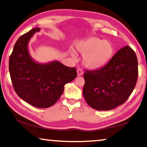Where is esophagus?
<instances>
[{
  "instance_id": "34e87169",
  "label": "esophagus",
  "mask_w": 147,
  "mask_h": 147,
  "mask_svg": "<svg viewBox=\"0 0 147 147\" xmlns=\"http://www.w3.org/2000/svg\"><path fill=\"white\" fill-rule=\"evenodd\" d=\"M83 74V71L82 70L80 69V68H78L77 69V75L78 76H82Z\"/></svg>"
}]
</instances>
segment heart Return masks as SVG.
Instances as JSON below:
<instances>
[{
  "mask_svg": "<svg viewBox=\"0 0 147 147\" xmlns=\"http://www.w3.org/2000/svg\"><path fill=\"white\" fill-rule=\"evenodd\" d=\"M76 49L83 55V65L91 71H98L106 67L115 52L112 43L96 37L78 41L76 43Z\"/></svg>",
  "mask_w": 147,
  "mask_h": 147,
  "instance_id": "heart-1",
  "label": "heart"
}]
</instances>
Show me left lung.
Instances as JSON below:
<instances>
[{
	"mask_svg": "<svg viewBox=\"0 0 147 147\" xmlns=\"http://www.w3.org/2000/svg\"><path fill=\"white\" fill-rule=\"evenodd\" d=\"M138 77V61L129 46L119 49L106 67L84 74L83 96L91 108L111 110L128 99Z\"/></svg>",
	"mask_w": 147,
	"mask_h": 147,
	"instance_id": "left-lung-1",
	"label": "left lung"
}]
</instances>
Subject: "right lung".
Masks as SVG:
<instances>
[{
    "mask_svg": "<svg viewBox=\"0 0 147 147\" xmlns=\"http://www.w3.org/2000/svg\"><path fill=\"white\" fill-rule=\"evenodd\" d=\"M36 28L20 37L9 59V71L12 85L20 98L39 108L52 106L59 99L67 83L77 76L74 67H69L58 61L37 62L30 55L28 43Z\"/></svg>",
    "mask_w": 147,
    "mask_h": 147,
    "instance_id": "add662e5",
    "label": "right lung"
}]
</instances>
